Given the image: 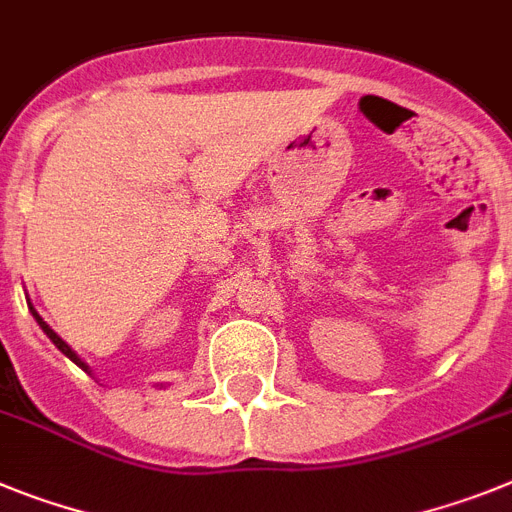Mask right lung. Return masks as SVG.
Masks as SVG:
<instances>
[{"instance_id": "add662e5", "label": "right lung", "mask_w": 512, "mask_h": 512, "mask_svg": "<svg viewBox=\"0 0 512 512\" xmlns=\"http://www.w3.org/2000/svg\"><path fill=\"white\" fill-rule=\"evenodd\" d=\"M28 308H30V313H33V318H36V321H38V326H41V329H43V334H46V336H48V339H51V342H54V347H56V349H59V352H64V355H67V357H69V360H72V362H74V365H77V368H82V370H85V373H90V365H87V362H85V360H82V357H80V355H77V352H74V349H72V347H69V344H67V342H64V339H61V336H59V334H56V331H54V329H51V326H48V323H46V321H43V318H41V316H38V310H36V308H33V305H28Z\"/></svg>"}]
</instances>
